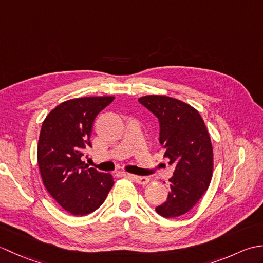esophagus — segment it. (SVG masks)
<instances>
[{
    "label": "esophagus",
    "instance_id": "34e87169",
    "mask_svg": "<svg viewBox=\"0 0 263 263\" xmlns=\"http://www.w3.org/2000/svg\"><path fill=\"white\" fill-rule=\"evenodd\" d=\"M132 180L135 181L136 183L138 184H142V185H144V184H147L149 182V177L147 176H138V175H131Z\"/></svg>",
    "mask_w": 263,
    "mask_h": 263
}]
</instances>
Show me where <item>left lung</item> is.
<instances>
[{"label": "left lung", "mask_w": 263, "mask_h": 263, "mask_svg": "<svg viewBox=\"0 0 263 263\" xmlns=\"http://www.w3.org/2000/svg\"><path fill=\"white\" fill-rule=\"evenodd\" d=\"M138 102L157 117L164 157L175 165L168 197L156 206L161 217H178L191 210L208 190L214 168L209 133L199 111L167 96H144Z\"/></svg>", "instance_id": "8db88e82"}]
</instances>
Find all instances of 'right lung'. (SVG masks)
I'll return each mask as SVG.
<instances>
[{"mask_svg": "<svg viewBox=\"0 0 263 263\" xmlns=\"http://www.w3.org/2000/svg\"><path fill=\"white\" fill-rule=\"evenodd\" d=\"M114 97H83L57 106L44 120L37 147L43 183L63 209L88 215L103 204L113 176L88 168L81 157L91 148L93 121Z\"/></svg>", "mask_w": 263, "mask_h": 263, "instance_id": "right-lung-1", "label": "right lung"}]
</instances>
